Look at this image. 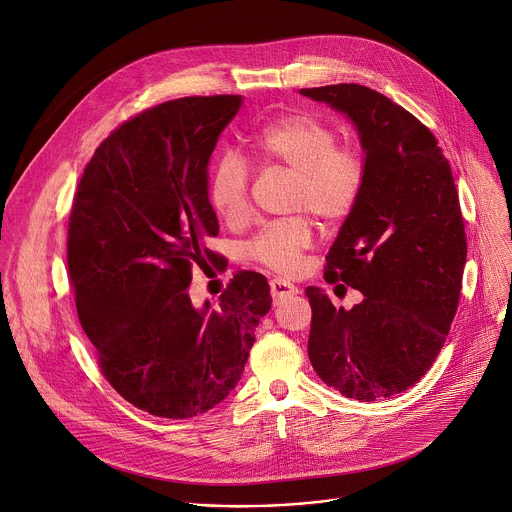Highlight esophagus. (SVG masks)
Returning a JSON list of instances; mask_svg holds the SVG:
<instances>
[{"label": "esophagus", "mask_w": 512, "mask_h": 512, "mask_svg": "<svg viewBox=\"0 0 512 512\" xmlns=\"http://www.w3.org/2000/svg\"><path fill=\"white\" fill-rule=\"evenodd\" d=\"M270 292H272L274 300H282V298H286V296L298 294V288H296L292 282H288V280L274 278V280H270Z\"/></svg>", "instance_id": "1"}]
</instances>
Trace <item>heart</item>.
Instances as JSON below:
<instances>
[{
	"mask_svg": "<svg viewBox=\"0 0 512 512\" xmlns=\"http://www.w3.org/2000/svg\"><path fill=\"white\" fill-rule=\"evenodd\" d=\"M250 147L262 163L298 173L294 210H309L327 222H337L353 210L363 187L365 163L357 149L337 145V133L325 121L306 113L280 117L266 123L250 139ZM208 193L216 214L226 222L238 224L248 218V167L238 153L226 151L216 161ZM311 244V224L292 218L266 226L248 252L272 270L294 272Z\"/></svg>",
	"mask_w": 512,
	"mask_h": 512,
	"instance_id": "b5f03b06",
	"label": "heart"
}]
</instances>
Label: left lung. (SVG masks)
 I'll use <instances>...</instances> for the list:
<instances>
[{
    "instance_id": "obj_1",
    "label": "left lung",
    "mask_w": 512,
    "mask_h": 512,
    "mask_svg": "<svg viewBox=\"0 0 512 512\" xmlns=\"http://www.w3.org/2000/svg\"><path fill=\"white\" fill-rule=\"evenodd\" d=\"M345 115L359 137L365 179L327 256L363 300L335 309L309 286V359L345 397L375 401L418 383L458 309L466 234L448 159L414 115L361 84L300 88Z\"/></svg>"
}]
</instances>
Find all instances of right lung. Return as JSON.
Wrapping results in <instances>:
<instances>
[{
    "label": "right lung",
    "mask_w": 512,
    "mask_h": 512,
    "mask_svg": "<svg viewBox=\"0 0 512 512\" xmlns=\"http://www.w3.org/2000/svg\"><path fill=\"white\" fill-rule=\"evenodd\" d=\"M240 94L163 102L100 143L74 195L68 270L80 325L109 383L151 416L185 420L238 385L272 296L238 272L218 304L195 306L191 266L220 226L210 157Z\"/></svg>",
    "instance_id": "1"
}]
</instances>
